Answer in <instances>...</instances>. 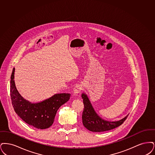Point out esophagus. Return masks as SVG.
<instances>
[{"label": "esophagus", "instance_id": "1", "mask_svg": "<svg viewBox=\"0 0 155 155\" xmlns=\"http://www.w3.org/2000/svg\"><path fill=\"white\" fill-rule=\"evenodd\" d=\"M82 90V87L80 84H76L74 88V93L75 95L79 96L81 94V91Z\"/></svg>", "mask_w": 155, "mask_h": 155}]
</instances>
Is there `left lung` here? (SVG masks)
I'll return each mask as SVG.
<instances>
[{"label":"left lung","instance_id":"1","mask_svg":"<svg viewBox=\"0 0 155 155\" xmlns=\"http://www.w3.org/2000/svg\"><path fill=\"white\" fill-rule=\"evenodd\" d=\"M84 110L82 114V121L84 126L93 132H103L116 128L123 123L128 115L118 121H110L101 118L95 112L87 95L82 94Z\"/></svg>","mask_w":155,"mask_h":155}]
</instances>
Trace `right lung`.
<instances>
[{
    "label": "right lung",
    "instance_id": "add662e5",
    "mask_svg": "<svg viewBox=\"0 0 155 155\" xmlns=\"http://www.w3.org/2000/svg\"><path fill=\"white\" fill-rule=\"evenodd\" d=\"M14 68L11 75L10 96L14 111L25 123L35 128L50 127L54 122L58 109L69 100L71 94H56L41 102L31 103L24 99L18 92L14 80Z\"/></svg>",
    "mask_w": 155,
    "mask_h": 155
}]
</instances>
